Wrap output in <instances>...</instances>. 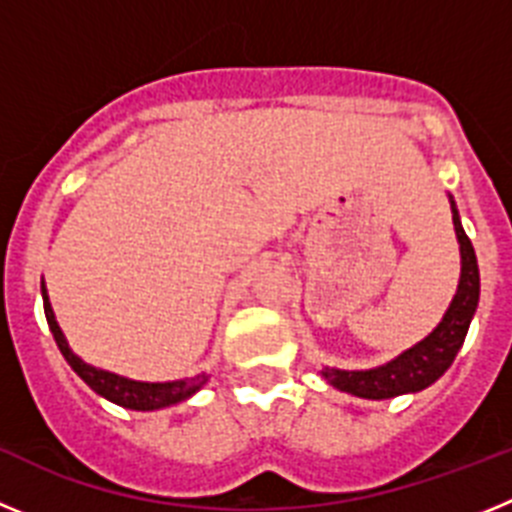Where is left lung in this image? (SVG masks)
I'll list each match as a JSON object with an SVG mask.
<instances>
[{"label": "left lung", "mask_w": 512, "mask_h": 512, "mask_svg": "<svg viewBox=\"0 0 512 512\" xmlns=\"http://www.w3.org/2000/svg\"><path fill=\"white\" fill-rule=\"evenodd\" d=\"M451 212H454L456 238H459L461 246V279L454 302L446 310L438 328L425 341H420L418 346L400 354L390 364L379 366V369H369V372L325 369L323 377L333 387H338L343 392H351L356 397H366V400H387V397L405 395V392L425 390L456 359L461 343L467 338L469 323H472V315L479 302V266L472 241H469V235L461 228L454 200H451Z\"/></svg>", "instance_id": "obj_1"}]
</instances>
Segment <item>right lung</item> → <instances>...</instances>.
Segmentation results:
<instances>
[{"label": "right lung", "instance_id": "obj_1", "mask_svg": "<svg viewBox=\"0 0 512 512\" xmlns=\"http://www.w3.org/2000/svg\"><path fill=\"white\" fill-rule=\"evenodd\" d=\"M40 292H43L45 320H48V325H51V333L53 338H56L58 348H61L63 359L69 361L71 369H74V372L79 374V377L84 379V382H87L97 395L107 397V400L115 402V405H122V408H130V410L166 408V405H174V402H182L187 400V397H192L194 392L200 390L202 384L207 382L205 374L192 379H182V382H161V384L133 382V379L117 377V374L112 372H102V369H94V366L84 364V361L71 351L66 338H63L61 328H58L56 318H53L51 302H48V295H45V284H40Z\"/></svg>", "mask_w": 512, "mask_h": 512}]
</instances>
